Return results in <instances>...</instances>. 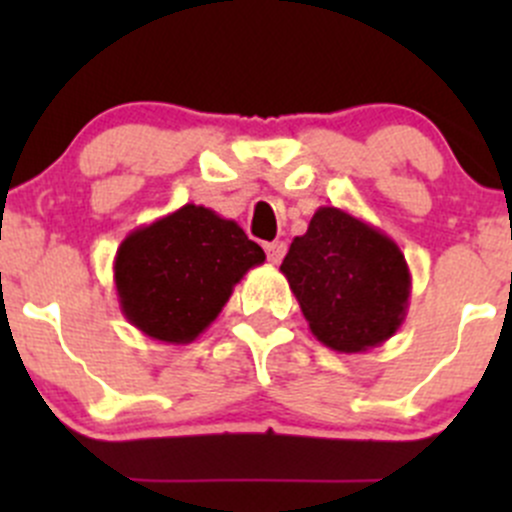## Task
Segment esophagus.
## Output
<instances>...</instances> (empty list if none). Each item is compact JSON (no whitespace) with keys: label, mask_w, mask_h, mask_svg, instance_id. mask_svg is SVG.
Wrapping results in <instances>:
<instances>
[{"label":"esophagus","mask_w":512,"mask_h":512,"mask_svg":"<svg viewBox=\"0 0 512 512\" xmlns=\"http://www.w3.org/2000/svg\"><path fill=\"white\" fill-rule=\"evenodd\" d=\"M265 252H267V260H270L272 265H280L282 257H285L287 252V245L285 242H267Z\"/></svg>","instance_id":"34e87169"}]
</instances>
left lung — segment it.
<instances>
[{
	"label": "left lung",
	"mask_w": 512,
	"mask_h": 512,
	"mask_svg": "<svg viewBox=\"0 0 512 512\" xmlns=\"http://www.w3.org/2000/svg\"><path fill=\"white\" fill-rule=\"evenodd\" d=\"M280 270L312 334L334 352L374 349L404 324L411 297L404 252L347 210L319 208Z\"/></svg>",
	"instance_id": "obj_1"
}]
</instances>
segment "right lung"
I'll return each mask as SVG.
<instances>
[{
  "label": "right lung",
  "instance_id": "1",
  "mask_svg": "<svg viewBox=\"0 0 512 512\" xmlns=\"http://www.w3.org/2000/svg\"><path fill=\"white\" fill-rule=\"evenodd\" d=\"M262 262V247L235 220L188 203L128 232L113 260V282L133 327L158 342L190 344Z\"/></svg>",
  "mask_w": 512,
  "mask_h": 512
}]
</instances>
